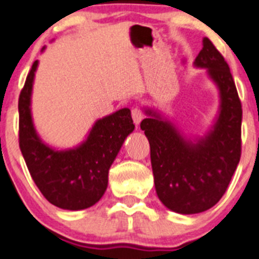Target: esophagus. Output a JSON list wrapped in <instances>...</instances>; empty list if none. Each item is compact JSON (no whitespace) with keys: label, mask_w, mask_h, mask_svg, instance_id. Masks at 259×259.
<instances>
[{"label":"esophagus","mask_w":259,"mask_h":259,"mask_svg":"<svg viewBox=\"0 0 259 259\" xmlns=\"http://www.w3.org/2000/svg\"><path fill=\"white\" fill-rule=\"evenodd\" d=\"M132 117H133V121H134V124L139 125L141 124V121L143 120V112H142L139 108H134V110L132 111Z\"/></svg>","instance_id":"34e87169"}]
</instances>
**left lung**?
Listing matches in <instances>:
<instances>
[{"instance_id": "8db88e82", "label": "left lung", "mask_w": 259, "mask_h": 259, "mask_svg": "<svg viewBox=\"0 0 259 259\" xmlns=\"http://www.w3.org/2000/svg\"><path fill=\"white\" fill-rule=\"evenodd\" d=\"M194 66L207 69L219 89L213 125L202 137H185L162 112L144 107L141 129L148 138L154 187L159 200L181 214L213 207L228 189L241 154V103L229 65L208 38Z\"/></svg>"}]
</instances>
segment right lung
<instances>
[{
	"label": "right lung",
	"instance_id": "add662e5",
	"mask_svg": "<svg viewBox=\"0 0 259 259\" xmlns=\"http://www.w3.org/2000/svg\"><path fill=\"white\" fill-rule=\"evenodd\" d=\"M45 50V47H43ZM38 60L19 97V146L35 185L53 206L69 211L96 204L107 189L108 170L125 139L134 130L129 108L94 122L85 141L74 148L46 144L31 117V92Z\"/></svg>",
	"mask_w": 259,
	"mask_h": 259
}]
</instances>
